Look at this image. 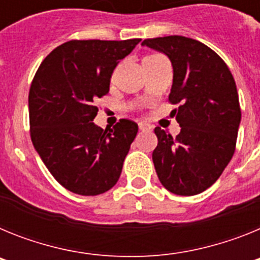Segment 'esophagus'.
<instances>
[{"label":"esophagus","mask_w":260,"mask_h":260,"mask_svg":"<svg viewBox=\"0 0 260 260\" xmlns=\"http://www.w3.org/2000/svg\"><path fill=\"white\" fill-rule=\"evenodd\" d=\"M139 130H141V132L151 130V125L150 123H146V122H139Z\"/></svg>","instance_id":"esophagus-1"}]
</instances>
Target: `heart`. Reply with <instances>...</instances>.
<instances>
[{"instance_id": "b5f03b06", "label": "heart", "mask_w": 260, "mask_h": 260, "mask_svg": "<svg viewBox=\"0 0 260 260\" xmlns=\"http://www.w3.org/2000/svg\"><path fill=\"white\" fill-rule=\"evenodd\" d=\"M161 61H167L164 56L161 54H150V56H147L146 58L143 59V65L144 66H151V65H155L157 62H161Z\"/></svg>"}]
</instances>
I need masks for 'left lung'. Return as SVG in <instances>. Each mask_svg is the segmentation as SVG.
Returning a JSON list of instances; mask_svg holds the SVG:
<instances>
[{"label":"left lung","instance_id":"left-lung-1","mask_svg":"<svg viewBox=\"0 0 260 260\" xmlns=\"http://www.w3.org/2000/svg\"><path fill=\"white\" fill-rule=\"evenodd\" d=\"M143 45L165 53L173 66L168 102L181 133L172 137L155 127L152 152L158 180L177 195L201 194L217 181L233 157L241 122L237 87L221 57L185 36L146 39Z\"/></svg>","mask_w":260,"mask_h":260}]
</instances>
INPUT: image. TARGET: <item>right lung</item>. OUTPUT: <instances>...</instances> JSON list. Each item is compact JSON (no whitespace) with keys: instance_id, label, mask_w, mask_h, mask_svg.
<instances>
[{"instance_id":"add662e5","label":"right lung","mask_w":260,"mask_h":260,"mask_svg":"<svg viewBox=\"0 0 260 260\" xmlns=\"http://www.w3.org/2000/svg\"><path fill=\"white\" fill-rule=\"evenodd\" d=\"M139 41L70 40L45 57L32 79L31 141L50 174L74 194H103L121 176L138 125L121 118L104 130L92 121L113 70Z\"/></svg>"}]
</instances>
